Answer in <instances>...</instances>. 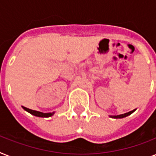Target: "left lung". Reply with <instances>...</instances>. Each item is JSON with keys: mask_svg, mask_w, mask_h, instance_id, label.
<instances>
[{"mask_svg": "<svg viewBox=\"0 0 156 156\" xmlns=\"http://www.w3.org/2000/svg\"><path fill=\"white\" fill-rule=\"evenodd\" d=\"M135 110L136 109H133V110L129 112H126V113H124V114H121V115H117V116H109L112 117V118H123V117H126V116H129V115H130V114L133 113V112L135 111Z\"/></svg>", "mask_w": 156, "mask_h": 156, "instance_id": "left-lung-1", "label": "left lung"}]
</instances>
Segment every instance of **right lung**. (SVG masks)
Masks as SVG:
<instances>
[{
	"label": "right lung",
	"instance_id": "right-lung-1",
	"mask_svg": "<svg viewBox=\"0 0 156 156\" xmlns=\"http://www.w3.org/2000/svg\"><path fill=\"white\" fill-rule=\"evenodd\" d=\"M23 109L26 110L28 112H30V114H32L35 116H39V117H49V116H52L54 114V112H48V113H44V112H41L35 111V110H32V109H29L26 107H23Z\"/></svg>",
	"mask_w": 156,
	"mask_h": 156
}]
</instances>
